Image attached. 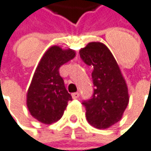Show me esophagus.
I'll list each match as a JSON object with an SVG mask.
<instances>
[{
  "instance_id": "34e87169",
  "label": "esophagus",
  "mask_w": 151,
  "mask_h": 151,
  "mask_svg": "<svg viewBox=\"0 0 151 151\" xmlns=\"http://www.w3.org/2000/svg\"><path fill=\"white\" fill-rule=\"evenodd\" d=\"M79 97H80V93H79V92H75V93L72 94V98H73L74 99H78Z\"/></svg>"
}]
</instances>
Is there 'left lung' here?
<instances>
[{
	"label": "left lung",
	"instance_id": "8db88e82",
	"mask_svg": "<svg viewBox=\"0 0 151 151\" xmlns=\"http://www.w3.org/2000/svg\"><path fill=\"white\" fill-rule=\"evenodd\" d=\"M83 61L93 67L95 87L91 99L84 100L88 122L105 129L120 120L129 97L126 81L112 52L100 42H91L79 52Z\"/></svg>",
	"mask_w": 151,
	"mask_h": 151
}]
</instances>
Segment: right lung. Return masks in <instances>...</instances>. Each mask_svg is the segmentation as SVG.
<instances>
[{"mask_svg":"<svg viewBox=\"0 0 151 151\" xmlns=\"http://www.w3.org/2000/svg\"><path fill=\"white\" fill-rule=\"evenodd\" d=\"M75 56L74 50L53 45L41 58L27 91V107L38 121L44 124L58 121L68 102L72 100L59 69Z\"/></svg>","mask_w":151,"mask_h":151,"instance_id":"right-lung-1","label":"right lung"}]
</instances>
